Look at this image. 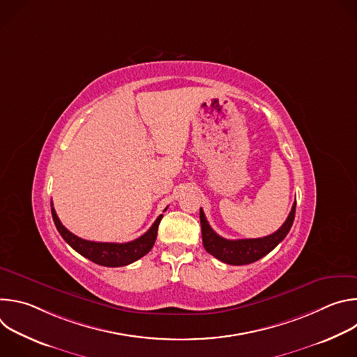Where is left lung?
<instances>
[{"instance_id":"8db88e82","label":"left lung","mask_w":357,"mask_h":357,"mask_svg":"<svg viewBox=\"0 0 357 357\" xmlns=\"http://www.w3.org/2000/svg\"><path fill=\"white\" fill-rule=\"evenodd\" d=\"M296 202L284 222V225L273 234L260 237V238H241V240H227L216 234V231L208 223L205 213L200 209V226H202V241L206 251L212 254L218 260L231 264V266H244L257 261L274 250L288 234L294 218H295Z\"/></svg>"}]
</instances>
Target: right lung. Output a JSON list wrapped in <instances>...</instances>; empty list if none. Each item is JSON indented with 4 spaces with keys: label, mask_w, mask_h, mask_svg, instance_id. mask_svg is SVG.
<instances>
[{
    "label": "right lung",
    "mask_w": 357,
    "mask_h": 357,
    "mask_svg": "<svg viewBox=\"0 0 357 357\" xmlns=\"http://www.w3.org/2000/svg\"><path fill=\"white\" fill-rule=\"evenodd\" d=\"M52 206V218L55 222V226L63 240L79 254H82L83 257L89 259L90 261L98 264V266H105V267H123L128 266L138 259L144 257L145 254L154 245L157 240V233H158V226L162 219V215L158 216V219L154 222L149 227L146 233H144L141 237L128 241V243H98V241H90L80 238L70 233L59 220L54 205ZM167 211V209H165ZM164 211V212H165Z\"/></svg>",
    "instance_id": "1"
}]
</instances>
